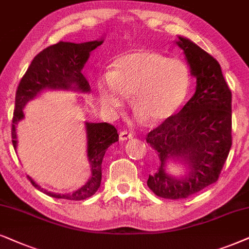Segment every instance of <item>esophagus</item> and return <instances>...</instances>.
I'll use <instances>...</instances> for the list:
<instances>
[{
  "label": "esophagus",
  "mask_w": 249,
  "mask_h": 249,
  "mask_svg": "<svg viewBox=\"0 0 249 249\" xmlns=\"http://www.w3.org/2000/svg\"><path fill=\"white\" fill-rule=\"evenodd\" d=\"M133 137H132L131 133H128L127 131H122L121 133H119V140L121 141H126V140H130V139H132Z\"/></svg>",
  "instance_id": "obj_1"
}]
</instances>
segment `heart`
<instances>
[{
	"mask_svg": "<svg viewBox=\"0 0 249 249\" xmlns=\"http://www.w3.org/2000/svg\"><path fill=\"white\" fill-rule=\"evenodd\" d=\"M190 82V71L180 59L138 50L116 59L110 74L97 81V92L102 108L110 114L124 106L127 95H133L141 121L147 117L161 123L183 104Z\"/></svg>",
	"mask_w": 249,
	"mask_h": 249,
	"instance_id": "1",
	"label": "heart"
}]
</instances>
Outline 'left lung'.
<instances>
[{
  "instance_id": "left-lung-1",
  "label": "left lung",
  "mask_w": 249,
  "mask_h": 249,
  "mask_svg": "<svg viewBox=\"0 0 249 249\" xmlns=\"http://www.w3.org/2000/svg\"><path fill=\"white\" fill-rule=\"evenodd\" d=\"M175 43L196 78V91L177 115L149 132L145 139L160 161L147 184L155 195L166 199L187 198L216 182L232 144V95L220 64L187 37L178 36ZM170 161L184 166L186 173L181 177L168 174Z\"/></svg>"
}]
</instances>
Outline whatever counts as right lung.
Listing matches in <instances>:
<instances>
[{
    "label": "right lung",
    "instance_id": "right-lung-1",
    "mask_svg": "<svg viewBox=\"0 0 249 249\" xmlns=\"http://www.w3.org/2000/svg\"><path fill=\"white\" fill-rule=\"evenodd\" d=\"M104 43V37L84 43L60 41L49 46L33 59L32 64L22 76L16 92L15 112L12 119V144L17 150V125L25 118L22 109L29 101L45 90L75 91L89 93L91 91L88 79L82 74L90 53ZM86 156L91 167V177L88 182L74 192L57 194L42 188L31 177L32 184L43 194L58 199L84 200L93 196L101 183V164L107 149L118 141L117 130L108 123L85 122Z\"/></svg>",
    "mask_w": 249,
    "mask_h": 249
}]
</instances>
